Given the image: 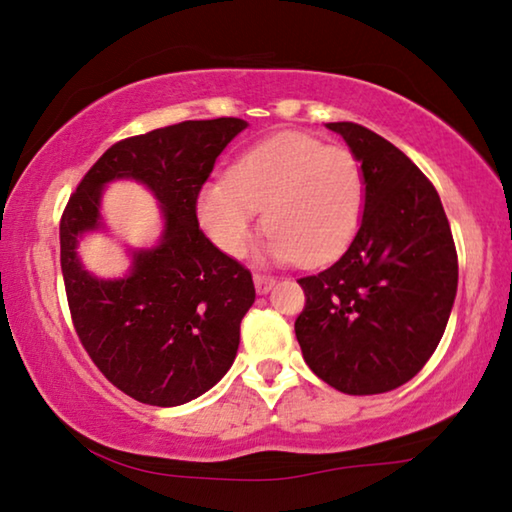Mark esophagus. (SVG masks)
Instances as JSON below:
<instances>
[{
  "mask_svg": "<svg viewBox=\"0 0 512 512\" xmlns=\"http://www.w3.org/2000/svg\"><path fill=\"white\" fill-rule=\"evenodd\" d=\"M253 280H255V289H257V293H266V291L271 289L273 284H275V277H273V275H268V273H255V275H253Z\"/></svg>",
  "mask_w": 512,
  "mask_h": 512,
  "instance_id": "esophagus-1",
  "label": "esophagus"
}]
</instances>
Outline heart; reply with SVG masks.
I'll return each instance as SVG.
<instances>
[{
  "label": "heart",
  "mask_w": 512,
  "mask_h": 512,
  "mask_svg": "<svg viewBox=\"0 0 512 512\" xmlns=\"http://www.w3.org/2000/svg\"><path fill=\"white\" fill-rule=\"evenodd\" d=\"M198 219L223 253L241 255L264 212L275 262L318 266L339 257L366 210V173L357 155L316 137L282 133L253 146L225 180L198 194Z\"/></svg>",
  "instance_id": "1"
}]
</instances>
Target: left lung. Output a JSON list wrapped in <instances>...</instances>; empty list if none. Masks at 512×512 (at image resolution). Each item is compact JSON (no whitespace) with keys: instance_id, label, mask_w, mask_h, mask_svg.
I'll return each instance as SVG.
<instances>
[{"instance_id":"obj_1","label":"left lung","mask_w":512,"mask_h":512,"mask_svg":"<svg viewBox=\"0 0 512 512\" xmlns=\"http://www.w3.org/2000/svg\"><path fill=\"white\" fill-rule=\"evenodd\" d=\"M366 173V210L350 248L300 277L302 357L348 395L406 384L443 339L458 287V255L431 180L384 137L352 121L327 124Z\"/></svg>"}]
</instances>
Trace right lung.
Instances as JSON below:
<instances>
[{
	"mask_svg": "<svg viewBox=\"0 0 512 512\" xmlns=\"http://www.w3.org/2000/svg\"><path fill=\"white\" fill-rule=\"evenodd\" d=\"M244 119L219 117L126 137L101 155L60 216V268L79 341L103 377L151 406H178L219 381L239 348L255 302L248 268L198 228V194ZM140 179L165 214L160 247L136 254L124 281H97L75 257V239L98 227L100 187Z\"/></svg>",
	"mask_w": 512,
	"mask_h": 512,
	"instance_id": "obj_1",
	"label": "right lung"
}]
</instances>
